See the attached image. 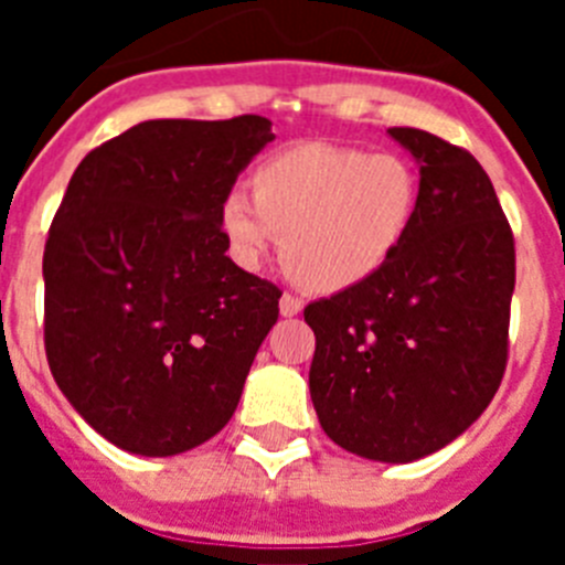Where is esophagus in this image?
I'll return each instance as SVG.
<instances>
[{
  "mask_svg": "<svg viewBox=\"0 0 565 565\" xmlns=\"http://www.w3.org/2000/svg\"><path fill=\"white\" fill-rule=\"evenodd\" d=\"M299 311H302V299L294 297V294H282L279 297V313L282 317H297Z\"/></svg>",
  "mask_w": 565,
  "mask_h": 565,
  "instance_id": "1",
  "label": "esophagus"
}]
</instances>
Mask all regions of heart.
I'll return each mask as SVG.
<instances>
[{
    "label": "heart",
    "instance_id": "heart-1",
    "mask_svg": "<svg viewBox=\"0 0 565 565\" xmlns=\"http://www.w3.org/2000/svg\"><path fill=\"white\" fill-rule=\"evenodd\" d=\"M422 174L396 152L306 141L268 154L252 172V201L228 194L221 228L254 266L277 239L294 282L339 294L376 277L411 239Z\"/></svg>",
    "mask_w": 565,
    "mask_h": 565
}]
</instances>
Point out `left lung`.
I'll list each match as a JSON object with an SVG mask.
<instances>
[{
	"label": "left lung",
	"mask_w": 565,
	"mask_h": 565,
	"mask_svg": "<svg viewBox=\"0 0 565 565\" xmlns=\"http://www.w3.org/2000/svg\"><path fill=\"white\" fill-rule=\"evenodd\" d=\"M387 132L422 163L416 228L376 277L306 308L308 384L342 450L407 463L461 436L501 387L515 237L467 149L424 129Z\"/></svg>",
	"instance_id": "8db88e82"
}]
</instances>
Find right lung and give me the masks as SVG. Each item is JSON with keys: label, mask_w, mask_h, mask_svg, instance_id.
<instances>
[{"label": "right lung", "mask_w": 565, "mask_h": 565, "mask_svg": "<svg viewBox=\"0 0 565 565\" xmlns=\"http://www.w3.org/2000/svg\"><path fill=\"white\" fill-rule=\"evenodd\" d=\"M268 141L263 115L161 118L70 178L44 243V351L58 391L121 450L178 456L237 411L282 291L226 257L221 206Z\"/></svg>", "instance_id": "1"}]
</instances>
